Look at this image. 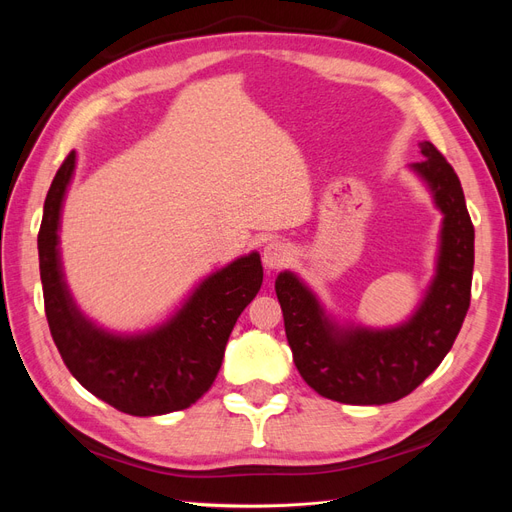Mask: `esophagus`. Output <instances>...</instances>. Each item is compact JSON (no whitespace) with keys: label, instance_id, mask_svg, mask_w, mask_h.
I'll return each mask as SVG.
<instances>
[{"label":"esophagus","instance_id":"esophagus-1","mask_svg":"<svg viewBox=\"0 0 512 512\" xmlns=\"http://www.w3.org/2000/svg\"><path fill=\"white\" fill-rule=\"evenodd\" d=\"M290 258V250L282 241H271L265 252H262V262H265L267 269H280L284 267Z\"/></svg>","mask_w":512,"mask_h":512}]
</instances>
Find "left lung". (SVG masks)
Returning <instances> with one entry per match:
<instances>
[{
    "label": "left lung",
    "instance_id": "obj_1",
    "mask_svg": "<svg viewBox=\"0 0 512 512\" xmlns=\"http://www.w3.org/2000/svg\"><path fill=\"white\" fill-rule=\"evenodd\" d=\"M410 164L442 211L436 277L412 318L393 329L339 327L297 275H277L292 361L312 389L339 404L382 406L410 395L453 348L470 307L474 226L453 166L429 141Z\"/></svg>",
    "mask_w": 512,
    "mask_h": 512
}]
</instances>
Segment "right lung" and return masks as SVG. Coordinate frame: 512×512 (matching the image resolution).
<instances>
[{
  "label": "right lung",
  "mask_w": 512,
  "mask_h": 512,
  "mask_svg": "<svg viewBox=\"0 0 512 512\" xmlns=\"http://www.w3.org/2000/svg\"><path fill=\"white\" fill-rule=\"evenodd\" d=\"M74 164L70 151L46 194L38 232L44 312L61 359L91 395L119 412L158 416L190 408L211 389L232 327L260 290V256L252 252L211 273L162 327L108 333L81 314L61 271L57 230Z\"/></svg>",
  "instance_id": "add662e5"
}]
</instances>
